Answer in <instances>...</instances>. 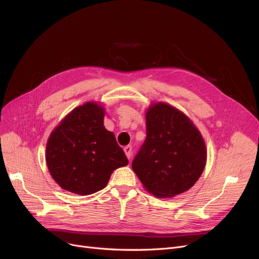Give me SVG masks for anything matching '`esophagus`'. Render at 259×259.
<instances>
[{"label":"esophagus","instance_id":"1","mask_svg":"<svg viewBox=\"0 0 259 259\" xmlns=\"http://www.w3.org/2000/svg\"><path fill=\"white\" fill-rule=\"evenodd\" d=\"M124 151H125L126 156L130 159L131 156H132V147H131V146H126V147L124 148Z\"/></svg>","mask_w":259,"mask_h":259}]
</instances>
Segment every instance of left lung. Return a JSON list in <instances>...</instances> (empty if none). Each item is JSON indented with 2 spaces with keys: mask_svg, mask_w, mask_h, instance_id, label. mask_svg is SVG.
I'll list each match as a JSON object with an SVG mask.
<instances>
[{
  "mask_svg": "<svg viewBox=\"0 0 259 259\" xmlns=\"http://www.w3.org/2000/svg\"><path fill=\"white\" fill-rule=\"evenodd\" d=\"M147 137L132 161L144 188L158 198L174 197L192 188L207 161L199 130L184 112L164 103L146 111Z\"/></svg>",
  "mask_w": 259,
  "mask_h": 259,
  "instance_id": "8db88e82",
  "label": "left lung"
}]
</instances>
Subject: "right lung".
<instances>
[{
	"label": "right lung",
	"instance_id": "1",
	"mask_svg": "<svg viewBox=\"0 0 259 259\" xmlns=\"http://www.w3.org/2000/svg\"><path fill=\"white\" fill-rule=\"evenodd\" d=\"M105 108L87 102L68 113L46 145V164L62 189L89 195L104 189L112 172L128 165L113 132L104 126Z\"/></svg>",
	"mask_w": 259,
	"mask_h": 259
}]
</instances>
